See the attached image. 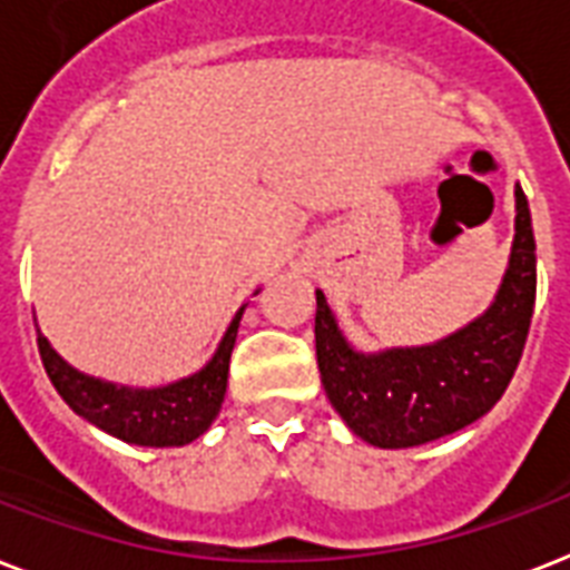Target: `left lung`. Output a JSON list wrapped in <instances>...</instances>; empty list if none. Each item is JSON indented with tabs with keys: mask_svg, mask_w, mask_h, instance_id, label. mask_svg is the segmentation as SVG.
Here are the masks:
<instances>
[{
	"mask_svg": "<svg viewBox=\"0 0 570 570\" xmlns=\"http://www.w3.org/2000/svg\"><path fill=\"white\" fill-rule=\"evenodd\" d=\"M535 304V239L515 184V237L494 301L428 345L360 351L316 289V357L333 410L374 448H415L483 419L510 386Z\"/></svg>",
	"mask_w": 570,
	"mask_h": 570,
	"instance_id": "1",
	"label": "left lung"
}]
</instances>
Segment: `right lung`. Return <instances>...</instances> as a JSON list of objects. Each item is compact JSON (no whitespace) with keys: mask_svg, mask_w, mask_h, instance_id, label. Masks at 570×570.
<instances>
[{"mask_svg":"<svg viewBox=\"0 0 570 570\" xmlns=\"http://www.w3.org/2000/svg\"><path fill=\"white\" fill-rule=\"evenodd\" d=\"M243 313L245 304L237 309V316L230 318L228 331L213 351V357L196 374L166 383V386H151V390L110 383L78 372L49 345L43 333H37V345H40L49 381L81 419L131 445L180 448L202 436L219 415L225 390H228L230 351L237 342Z\"/></svg>","mask_w":570,"mask_h":570,"instance_id":"add662e5","label":"right lung"}]
</instances>
